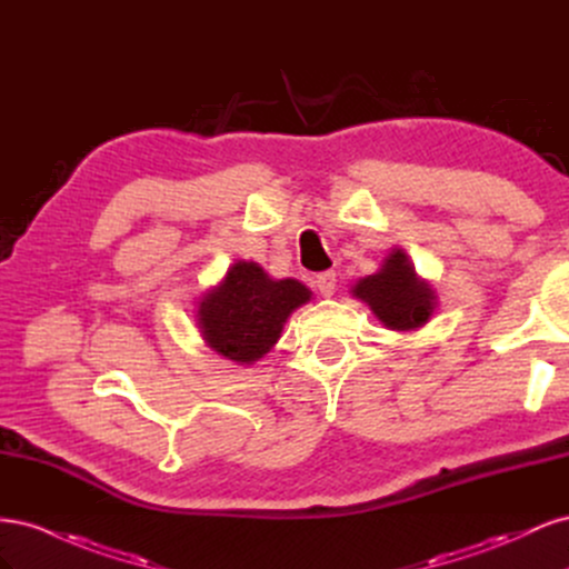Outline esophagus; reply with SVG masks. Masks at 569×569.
I'll use <instances>...</instances> for the list:
<instances>
[{
    "label": "esophagus",
    "mask_w": 569,
    "mask_h": 569,
    "mask_svg": "<svg viewBox=\"0 0 569 569\" xmlns=\"http://www.w3.org/2000/svg\"><path fill=\"white\" fill-rule=\"evenodd\" d=\"M316 287L322 297H332L335 289H337V272L330 270V272H320L316 278Z\"/></svg>",
    "instance_id": "1"
}]
</instances>
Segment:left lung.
I'll return each mask as SVG.
<instances>
[{"label":"left lung","mask_w":569,"mask_h":569,"mask_svg":"<svg viewBox=\"0 0 569 569\" xmlns=\"http://www.w3.org/2000/svg\"><path fill=\"white\" fill-rule=\"evenodd\" d=\"M351 295L368 303L375 318L396 332L418 330L437 311V291L418 278L416 266L399 247L385 256L380 270L360 278Z\"/></svg>","instance_id":"8db88e82"}]
</instances>
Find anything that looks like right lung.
Returning <instances> with one entry per match:
<instances>
[{"label": "right lung", "instance_id": "obj_1", "mask_svg": "<svg viewBox=\"0 0 569 569\" xmlns=\"http://www.w3.org/2000/svg\"><path fill=\"white\" fill-rule=\"evenodd\" d=\"M299 280H272L253 261H234L199 301V332L218 356L253 366L282 337L287 318L311 301Z\"/></svg>", "mask_w": 569, "mask_h": 569}]
</instances>
